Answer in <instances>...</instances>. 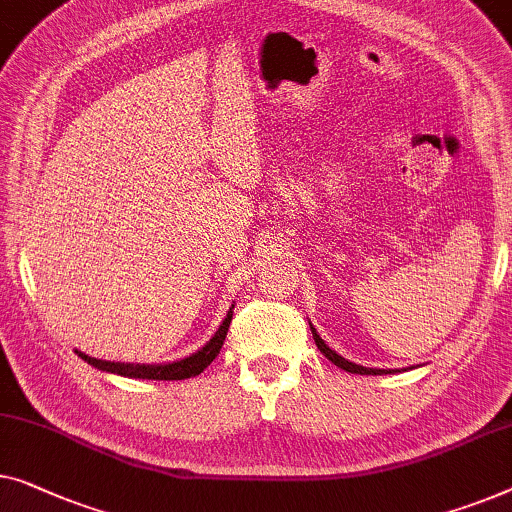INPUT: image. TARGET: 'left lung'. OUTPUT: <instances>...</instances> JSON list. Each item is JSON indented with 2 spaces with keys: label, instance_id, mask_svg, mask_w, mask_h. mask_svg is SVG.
Listing matches in <instances>:
<instances>
[{
  "label": "left lung",
  "instance_id": "left-lung-1",
  "mask_svg": "<svg viewBox=\"0 0 512 512\" xmlns=\"http://www.w3.org/2000/svg\"><path fill=\"white\" fill-rule=\"evenodd\" d=\"M311 335H314V342H316V346H318V351H321V353L325 355V358H328L330 362H335L337 367H342L344 372H351V374H372V376H376V374H392V372H397V369H369V367L355 365V362H348L346 358H342V355L332 351V348H330L328 344H325L321 337L316 335V328H314V325H311Z\"/></svg>",
  "mask_w": 512,
  "mask_h": 512
}]
</instances>
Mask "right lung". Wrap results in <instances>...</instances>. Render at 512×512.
I'll return each instance as SVG.
<instances>
[{
    "instance_id": "right-lung-1",
    "label": "right lung",
    "mask_w": 512,
    "mask_h": 512,
    "mask_svg": "<svg viewBox=\"0 0 512 512\" xmlns=\"http://www.w3.org/2000/svg\"><path fill=\"white\" fill-rule=\"evenodd\" d=\"M233 318V307L228 311L224 323L219 325V330L214 332V337L207 342L201 351L191 353L189 358L175 360V362H166V365H131V362H110V360H99V358H90V355L78 353V358H83L87 365H92L101 372H110V374H120V376H129V379H152V381H182V379H191V376H198L203 369L210 365V362L217 358L221 346H224L228 325H231Z\"/></svg>"
}]
</instances>
